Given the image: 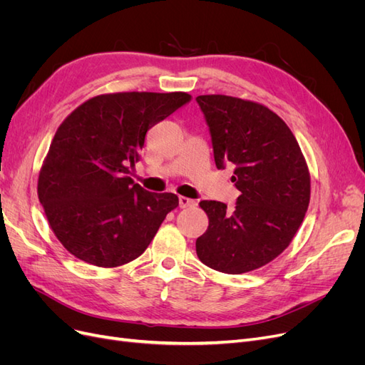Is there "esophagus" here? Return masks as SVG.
<instances>
[{
    "label": "esophagus",
    "instance_id": "1",
    "mask_svg": "<svg viewBox=\"0 0 365 365\" xmlns=\"http://www.w3.org/2000/svg\"><path fill=\"white\" fill-rule=\"evenodd\" d=\"M196 202L193 200H189L185 196H180V207L181 208H187V207H193Z\"/></svg>",
    "mask_w": 365,
    "mask_h": 365
}]
</instances>
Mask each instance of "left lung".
<instances>
[{"label": "left lung", "instance_id": "8db88e82", "mask_svg": "<svg viewBox=\"0 0 365 365\" xmlns=\"http://www.w3.org/2000/svg\"><path fill=\"white\" fill-rule=\"evenodd\" d=\"M217 169L235 168L236 207L201 201L208 228L196 239L200 260L216 271L242 274L282 254L300 228L311 200V176L284 121L256 102L197 96Z\"/></svg>", "mask_w": 365, "mask_h": 365}]
</instances>
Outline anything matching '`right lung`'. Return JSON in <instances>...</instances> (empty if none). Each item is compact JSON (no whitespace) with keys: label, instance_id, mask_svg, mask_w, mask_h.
<instances>
[{"label":"right lung","instance_id":"add662e5","mask_svg":"<svg viewBox=\"0 0 365 365\" xmlns=\"http://www.w3.org/2000/svg\"><path fill=\"white\" fill-rule=\"evenodd\" d=\"M190 101L187 93H115L82 103L62 121L38 180L48 224L73 256L102 268L132 262L149 247L173 193L132 181L146 132Z\"/></svg>","mask_w":365,"mask_h":365}]
</instances>
